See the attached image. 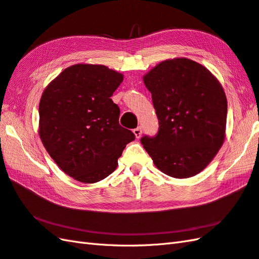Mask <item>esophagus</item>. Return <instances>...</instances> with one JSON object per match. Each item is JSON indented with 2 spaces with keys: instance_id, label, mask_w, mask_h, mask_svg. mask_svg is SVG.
Returning <instances> with one entry per match:
<instances>
[{
  "instance_id": "34e87169",
  "label": "esophagus",
  "mask_w": 259,
  "mask_h": 259,
  "mask_svg": "<svg viewBox=\"0 0 259 259\" xmlns=\"http://www.w3.org/2000/svg\"><path fill=\"white\" fill-rule=\"evenodd\" d=\"M134 134H135V136H136V138H140L141 136H142V133H143V131H142V128L141 127H136L134 131Z\"/></svg>"
}]
</instances>
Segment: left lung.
Masks as SVG:
<instances>
[{
    "label": "left lung",
    "mask_w": 259,
    "mask_h": 259,
    "mask_svg": "<svg viewBox=\"0 0 259 259\" xmlns=\"http://www.w3.org/2000/svg\"><path fill=\"white\" fill-rule=\"evenodd\" d=\"M159 122L141 143L170 177H193L209 165L225 140L228 101L219 80L187 58L161 61L143 77Z\"/></svg>",
    "instance_id": "8db88e82"
}]
</instances>
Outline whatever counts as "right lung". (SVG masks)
I'll list each match as a JSON object with an SVG mask.
<instances>
[{
    "label": "right lung",
    "mask_w": 259,
    "mask_h": 259,
    "mask_svg": "<svg viewBox=\"0 0 259 259\" xmlns=\"http://www.w3.org/2000/svg\"><path fill=\"white\" fill-rule=\"evenodd\" d=\"M123 74L103 65L66 68L47 85L39 102V136L58 167L73 179L94 184L117 167L135 140L118 123L111 97Z\"/></svg>",
    "instance_id": "obj_1"
}]
</instances>
